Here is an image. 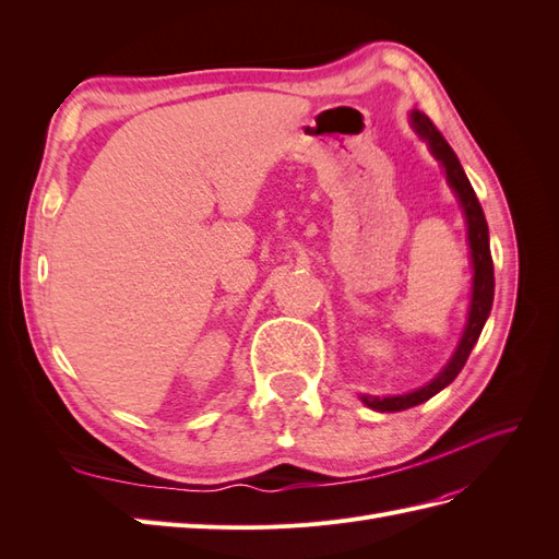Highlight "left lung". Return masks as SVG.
<instances>
[{"instance_id": "obj_1", "label": "left lung", "mask_w": 559, "mask_h": 559, "mask_svg": "<svg viewBox=\"0 0 559 559\" xmlns=\"http://www.w3.org/2000/svg\"><path fill=\"white\" fill-rule=\"evenodd\" d=\"M411 123L419 138L429 144V151L436 156V160L443 165L450 189L454 191L456 198H460V205L464 210L466 226H468L473 292H471L466 329H464L462 341H460V345H456L448 366L429 384L415 389V392H411V394L384 396V399L364 394L361 401L368 405V408L380 411V413H396V411H405V408H413V405L425 403L441 392V389H445L456 376H460V370L464 368L473 345L478 343L480 331L489 317V310H492V300H495V265H492V253H489V230H487V222H485L480 202L476 198V191H473L468 177L464 175V167H462L460 158H456V154L445 142L443 134L438 132V128L429 121V116L421 111H413Z\"/></svg>"}]
</instances>
